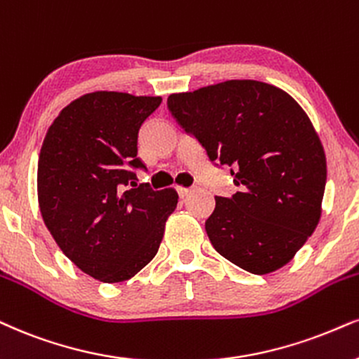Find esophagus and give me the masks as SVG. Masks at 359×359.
I'll return each instance as SVG.
<instances>
[{"label": "esophagus", "instance_id": "1", "mask_svg": "<svg viewBox=\"0 0 359 359\" xmlns=\"http://www.w3.org/2000/svg\"><path fill=\"white\" fill-rule=\"evenodd\" d=\"M193 191V188H178V194H180V198H187L189 193Z\"/></svg>", "mask_w": 359, "mask_h": 359}]
</instances>
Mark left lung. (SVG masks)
<instances>
[{
	"mask_svg": "<svg viewBox=\"0 0 359 359\" xmlns=\"http://www.w3.org/2000/svg\"><path fill=\"white\" fill-rule=\"evenodd\" d=\"M168 108L238 191L215 196L205 228L221 256L253 274L293 259L321 218L326 156L303 108L280 88L229 79L175 93Z\"/></svg>",
	"mask_w": 359,
	"mask_h": 359,
	"instance_id": "1",
	"label": "left lung"
}]
</instances>
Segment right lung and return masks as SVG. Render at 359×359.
<instances>
[{
	"mask_svg": "<svg viewBox=\"0 0 359 359\" xmlns=\"http://www.w3.org/2000/svg\"><path fill=\"white\" fill-rule=\"evenodd\" d=\"M159 104L161 96L88 93L61 109L44 136L43 221L60 250L98 281H126L143 269L178 205L175 189L136 184L133 171L146 168L138 158L140 128Z\"/></svg>",
	"mask_w": 359,
	"mask_h": 359,
	"instance_id": "add662e5",
	"label": "right lung"
}]
</instances>
